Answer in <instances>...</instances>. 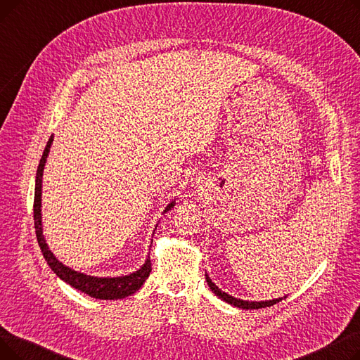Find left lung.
I'll return each mask as SVG.
<instances>
[{
  "label": "left lung",
  "mask_w": 360,
  "mask_h": 360,
  "mask_svg": "<svg viewBox=\"0 0 360 360\" xmlns=\"http://www.w3.org/2000/svg\"><path fill=\"white\" fill-rule=\"evenodd\" d=\"M205 280H207V285H209V288L212 289V292L219 296L221 300L228 302V304L236 307V308H242V309H259V308H267V307H273L276 304H278L280 300H283V297H278V299H273V300H261V302H252V300H242V299H238V297H233L231 295H228L226 292H221L214 283L212 281V278L209 277V274L205 273ZM286 297V296H285Z\"/></svg>",
  "instance_id": "1"
}]
</instances>
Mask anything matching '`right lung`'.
Listing matches in <instances>:
<instances>
[{"instance_id": "add662e5", "label": "right lung", "mask_w": 360, "mask_h": 360, "mask_svg": "<svg viewBox=\"0 0 360 360\" xmlns=\"http://www.w3.org/2000/svg\"><path fill=\"white\" fill-rule=\"evenodd\" d=\"M53 141V136H51V139L46 143V147L44 150V155L41 158L39 166H37L36 170V185H34V202H33V220H34V229H36V238H37V243H39L41 251L44 254L45 261L48 262V266L51 267V270L58 276L61 280H64L65 283L74 289H77L91 297L96 299H105V300H115V299H124L129 295H134L141 286L143 283L146 281V278L148 277L150 271H151V262H150V257L146 258L143 266L128 276H120V277H96V276H87L84 273H79L75 271L64 264L56 259V257L51 252V250L48 248V243L45 240L44 236V231H42V176H44V169H45V163H46V158L49 155L51 150V144ZM175 205V201H172L170 204H167L166 209L163 210V213L172 210ZM153 242V239H151ZM151 247V245H150Z\"/></svg>"}]
</instances>
